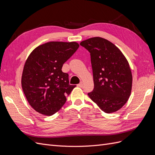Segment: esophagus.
I'll list each match as a JSON object with an SVG mask.
<instances>
[{"label":"esophagus","mask_w":155,"mask_h":155,"mask_svg":"<svg viewBox=\"0 0 155 155\" xmlns=\"http://www.w3.org/2000/svg\"><path fill=\"white\" fill-rule=\"evenodd\" d=\"M78 86L79 87H80V88H83V83H82V82H81L80 83L78 84Z\"/></svg>","instance_id":"esophagus-1"}]
</instances>
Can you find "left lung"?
I'll use <instances>...</instances> for the list:
<instances>
[{
	"label": "left lung",
	"instance_id": "left-lung-1",
	"mask_svg": "<svg viewBox=\"0 0 155 155\" xmlns=\"http://www.w3.org/2000/svg\"><path fill=\"white\" fill-rule=\"evenodd\" d=\"M80 45L91 54L94 87L88 96L105 113L118 110L128 101L132 89L127 60L116 46L101 37L83 41Z\"/></svg>",
	"mask_w": 155,
	"mask_h": 155
}]
</instances>
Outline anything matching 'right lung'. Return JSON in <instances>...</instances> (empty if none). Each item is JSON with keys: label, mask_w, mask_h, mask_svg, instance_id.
<instances>
[{"label": "right lung", "mask_w": 155, "mask_h": 155, "mask_svg": "<svg viewBox=\"0 0 155 155\" xmlns=\"http://www.w3.org/2000/svg\"><path fill=\"white\" fill-rule=\"evenodd\" d=\"M76 42L51 41L37 46L27 58L21 85L31 107L39 113L51 116L59 111L76 85H69L63 64L79 48Z\"/></svg>", "instance_id": "obj_1"}]
</instances>
